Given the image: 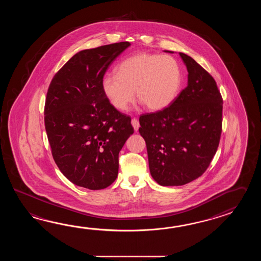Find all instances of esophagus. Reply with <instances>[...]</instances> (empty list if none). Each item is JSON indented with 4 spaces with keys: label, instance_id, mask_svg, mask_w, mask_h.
<instances>
[{
    "label": "esophagus",
    "instance_id": "34e87169",
    "mask_svg": "<svg viewBox=\"0 0 261 261\" xmlns=\"http://www.w3.org/2000/svg\"><path fill=\"white\" fill-rule=\"evenodd\" d=\"M132 125H133V128H134V130L135 132H137L139 129V127H140V123H139V120L137 118H133L132 119Z\"/></svg>",
    "mask_w": 261,
    "mask_h": 261
}]
</instances>
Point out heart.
Here are the masks:
<instances>
[{
    "label": "heart",
    "instance_id": "b5f03b06",
    "mask_svg": "<svg viewBox=\"0 0 261 261\" xmlns=\"http://www.w3.org/2000/svg\"><path fill=\"white\" fill-rule=\"evenodd\" d=\"M117 74L102 78L103 93L112 106L124 111L135 97L150 110H161L175 99L181 86V70L171 56L138 53L125 59Z\"/></svg>",
    "mask_w": 261,
    "mask_h": 261
}]
</instances>
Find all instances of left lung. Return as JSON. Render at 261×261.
I'll use <instances>...</instances> for the list:
<instances>
[{"instance_id":"1","label":"left lung","mask_w":261,"mask_h":261,"mask_svg":"<svg viewBox=\"0 0 261 261\" xmlns=\"http://www.w3.org/2000/svg\"><path fill=\"white\" fill-rule=\"evenodd\" d=\"M188 86L165 108L143 114L150 172L164 187L183 186L200 177L217 153L222 133L223 99L217 82L189 56L179 53Z\"/></svg>"}]
</instances>
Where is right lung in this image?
<instances>
[{
    "instance_id": "1",
    "label": "right lung",
    "mask_w": 261,
    "mask_h": 261,
    "mask_svg": "<svg viewBox=\"0 0 261 261\" xmlns=\"http://www.w3.org/2000/svg\"><path fill=\"white\" fill-rule=\"evenodd\" d=\"M128 42L82 50L52 78L44 103L51 153L63 175L78 187L106 189L118 173V154L134 133L130 117L116 109L101 87L112 62Z\"/></svg>"
}]
</instances>
